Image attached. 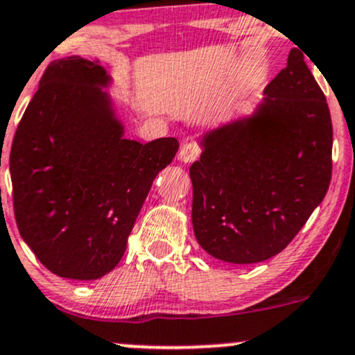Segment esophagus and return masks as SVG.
<instances>
[{"instance_id": "esophagus-1", "label": "esophagus", "mask_w": 355, "mask_h": 355, "mask_svg": "<svg viewBox=\"0 0 355 355\" xmlns=\"http://www.w3.org/2000/svg\"><path fill=\"white\" fill-rule=\"evenodd\" d=\"M200 157V146L193 141H185L178 151V159L184 163H192Z\"/></svg>"}]
</instances>
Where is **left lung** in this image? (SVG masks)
<instances>
[{"instance_id":"left-lung-1","label":"left lung","mask_w":355,"mask_h":355,"mask_svg":"<svg viewBox=\"0 0 355 355\" xmlns=\"http://www.w3.org/2000/svg\"><path fill=\"white\" fill-rule=\"evenodd\" d=\"M332 141L325 96L293 49L254 114L202 139L200 159L190 166L202 249L234 264L282 252L329 190Z\"/></svg>"}]
</instances>
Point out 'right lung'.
<instances>
[{
    "label": "right lung",
    "instance_id": "1",
    "mask_svg": "<svg viewBox=\"0 0 355 355\" xmlns=\"http://www.w3.org/2000/svg\"><path fill=\"white\" fill-rule=\"evenodd\" d=\"M109 80L99 62H52L11 145L18 231L62 278L89 282L114 270L151 184L178 151L175 138H124L103 91Z\"/></svg>",
    "mask_w": 355,
    "mask_h": 355
}]
</instances>
